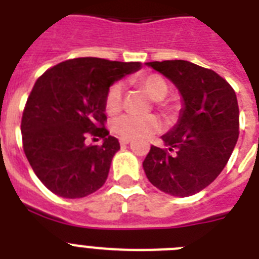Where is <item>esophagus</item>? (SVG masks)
<instances>
[{
	"instance_id": "34e87169",
	"label": "esophagus",
	"mask_w": 259,
	"mask_h": 259,
	"mask_svg": "<svg viewBox=\"0 0 259 259\" xmlns=\"http://www.w3.org/2000/svg\"><path fill=\"white\" fill-rule=\"evenodd\" d=\"M119 144H121L122 146L129 145V144H130V140H126V138H121V140H119Z\"/></svg>"
}]
</instances>
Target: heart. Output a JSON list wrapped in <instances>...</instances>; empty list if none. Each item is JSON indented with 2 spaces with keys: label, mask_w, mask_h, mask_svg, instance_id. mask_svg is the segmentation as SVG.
Here are the masks:
<instances>
[{
  "label": "heart",
  "mask_w": 259,
  "mask_h": 259,
  "mask_svg": "<svg viewBox=\"0 0 259 259\" xmlns=\"http://www.w3.org/2000/svg\"><path fill=\"white\" fill-rule=\"evenodd\" d=\"M138 84L145 90L153 101H162L168 95L169 87L161 75L150 74L138 79ZM161 103V102H160ZM162 105V103H161ZM122 106V86L121 83H114L106 94L105 107L109 114H115ZM164 106V105H162ZM114 133L121 138L134 140L145 138L160 130V122L156 117H136V115H122L113 122Z\"/></svg>",
  "instance_id": "b5f03b06"
}]
</instances>
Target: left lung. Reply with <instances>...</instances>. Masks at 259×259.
<instances>
[{"label":"left lung","instance_id":"left-lung-1","mask_svg":"<svg viewBox=\"0 0 259 259\" xmlns=\"http://www.w3.org/2000/svg\"><path fill=\"white\" fill-rule=\"evenodd\" d=\"M183 98L179 121L162 136L165 148L152 146L142 162L146 177L162 192L191 196L223 170L239 136L235 91L212 70L187 60L150 62Z\"/></svg>","mask_w":259,"mask_h":259}]
</instances>
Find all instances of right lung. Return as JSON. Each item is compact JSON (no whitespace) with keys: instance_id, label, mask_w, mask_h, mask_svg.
I'll return each instance as SVG.
<instances>
[{"instance_id":"add662e5","label":"right lung","mask_w":259,"mask_h":259,"mask_svg":"<svg viewBox=\"0 0 259 259\" xmlns=\"http://www.w3.org/2000/svg\"><path fill=\"white\" fill-rule=\"evenodd\" d=\"M140 68L138 62L78 58L59 63L36 80L22 113V146L51 192L78 199L105 184L119 150L118 140L105 127L106 94L114 82ZM89 135L103 138L102 145L89 146Z\"/></svg>"}]
</instances>
